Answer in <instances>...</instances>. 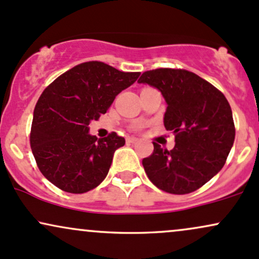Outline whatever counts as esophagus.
<instances>
[{"label": "esophagus", "instance_id": "1", "mask_svg": "<svg viewBox=\"0 0 259 259\" xmlns=\"http://www.w3.org/2000/svg\"><path fill=\"white\" fill-rule=\"evenodd\" d=\"M138 138H135V136H127L126 138V142L127 144H134V142L138 141Z\"/></svg>", "mask_w": 259, "mask_h": 259}]
</instances>
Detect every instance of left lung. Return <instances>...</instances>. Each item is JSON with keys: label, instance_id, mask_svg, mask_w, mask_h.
<instances>
[{"label": "left lung", "instance_id": "8db88e82", "mask_svg": "<svg viewBox=\"0 0 259 259\" xmlns=\"http://www.w3.org/2000/svg\"><path fill=\"white\" fill-rule=\"evenodd\" d=\"M139 82L162 92L167 111L164 126L175 136L168 151L153 142V152L142 159L153 185L174 195L194 192L224 167L235 140L228 100L207 80L185 69L147 70Z\"/></svg>", "mask_w": 259, "mask_h": 259}]
</instances>
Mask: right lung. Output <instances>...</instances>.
<instances>
[{"label":"right lung","instance_id":"add662e5","mask_svg":"<svg viewBox=\"0 0 259 259\" xmlns=\"http://www.w3.org/2000/svg\"><path fill=\"white\" fill-rule=\"evenodd\" d=\"M139 75L91 61L67 70L45 89L34 109L30 146L38 169L53 185L84 194L105 180L113 154L125 140L114 132L97 140L89 134V124L105 114Z\"/></svg>","mask_w":259,"mask_h":259}]
</instances>
